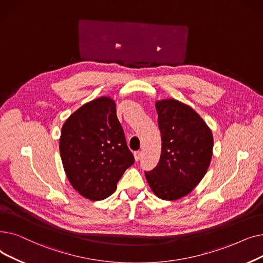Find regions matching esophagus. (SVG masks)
Masks as SVG:
<instances>
[{
	"instance_id": "esophagus-1",
	"label": "esophagus",
	"mask_w": 263,
	"mask_h": 263,
	"mask_svg": "<svg viewBox=\"0 0 263 263\" xmlns=\"http://www.w3.org/2000/svg\"><path fill=\"white\" fill-rule=\"evenodd\" d=\"M141 156H142V152L141 151H137V152L134 153V157H135L136 161H138L141 158Z\"/></svg>"
}]
</instances>
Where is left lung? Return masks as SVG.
Segmentation results:
<instances>
[{"instance_id": "obj_1", "label": "left lung", "mask_w": 263, "mask_h": 263, "mask_svg": "<svg viewBox=\"0 0 263 263\" xmlns=\"http://www.w3.org/2000/svg\"><path fill=\"white\" fill-rule=\"evenodd\" d=\"M155 107L161 154L145 178L158 198L174 201L189 195L205 176L213 154V135L192 107L177 99H161Z\"/></svg>"}]
</instances>
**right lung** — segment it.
<instances>
[{"instance_id": "1", "label": "right lung", "mask_w": 263, "mask_h": 263, "mask_svg": "<svg viewBox=\"0 0 263 263\" xmlns=\"http://www.w3.org/2000/svg\"><path fill=\"white\" fill-rule=\"evenodd\" d=\"M60 154L69 183L82 197L99 201L116 192L135 158L114 99L98 97L69 116L62 126Z\"/></svg>"}]
</instances>
